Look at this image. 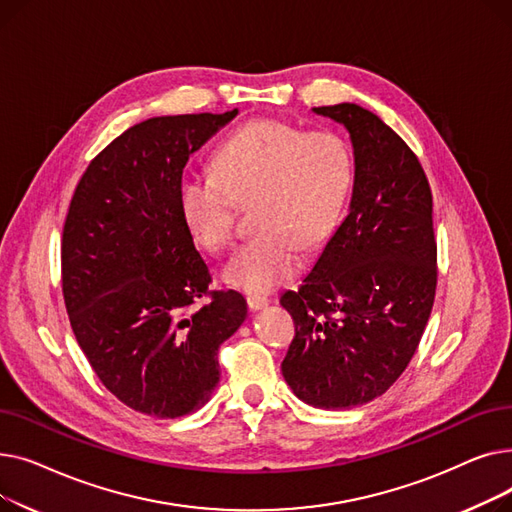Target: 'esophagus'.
<instances>
[{
	"label": "esophagus",
	"instance_id": "1",
	"mask_svg": "<svg viewBox=\"0 0 512 512\" xmlns=\"http://www.w3.org/2000/svg\"><path fill=\"white\" fill-rule=\"evenodd\" d=\"M247 305H249L251 311H259V309H265L267 305H270V299L261 297V294H249Z\"/></svg>",
	"mask_w": 512,
	"mask_h": 512
}]
</instances>
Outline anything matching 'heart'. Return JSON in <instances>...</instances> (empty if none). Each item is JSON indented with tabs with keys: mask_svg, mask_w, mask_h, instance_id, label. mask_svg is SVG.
Returning <instances> with one entry per match:
<instances>
[{
	"mask_svg": "<svg viewBox=\"0 0 512 512\" xmlns=\"http://www.w3.org/2000/svg\"><path fill=\"white\" fill-rule=\"evenodd\" d=\"M353 182L348 145L330 130L259 118L222 143L215 170L186 172L178 184L184 224L211 251H226L240 207L251 203L257 234L224 270L247 292H270L297 276L303 249L324 245Z\"/></svg>",
	"mask_w": 512,
	"mask_h": 512,
	"instance_id": "obj_1",
	"label": "heart"
}]
</instances>
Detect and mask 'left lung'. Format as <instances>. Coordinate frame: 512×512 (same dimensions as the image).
<instances>
[{"label": "left lung", "mask_w": 512, "mask_h": 512, "mask_svg": "<svg viewBox=\"0 0 512 512\" xmlns=\"http://www.w3.org/2000/svg\"><path fill=\"white\" fill-rule=\"evenodd\" d=\"M313 112L351 132L355 184L311 274L280 299L294 321L282 373L307 405L336 411L382 396L411 363L434 307L438 245L411 147L361 105Z\"/></svg>", "instance_id": "1"}]
</instances>
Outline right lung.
<instances>
[{"label":"right lung","instance_id":"obj_1","mask_svg":"<svg viewBox=\"0 0 512 512\" xmlns=\"http://www.w3.org/2000/svg\"><path fill=\"white\" fill-rule=\"evenodd\" d=\"M238 110L149 118L114 139L80 176L62 234V292L72 332L101 384L159 419L201 409L220 382L218 348L247 317L184 224L188 157Z\"/></svg>","mask_w":512,"mask_h":512}]
</instances>
